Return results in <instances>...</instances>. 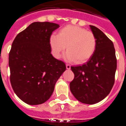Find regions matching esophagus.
I'll use <instances>...</instances> for the list:
<instances>
[{
  "label": "esophagus",
  "mask_w": 126,
  "mask_h": 126,
  "mask_svg": "<svg viewBox=\"0 0 126 126\" xmlns=\"http://www.w3.org/2000/svg\"><path fill=\"white\" fill-rule=\"evenodd\" d=\"M66 68L67 70H70L71 68V65L69 64H66Z\"/></svg>",
  "instance_id": "esophagus-1"
}]
</instances>
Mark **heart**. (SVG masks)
I'll return each mask as SVG.
<instances>
[{"label":"heart","mask_w":126,"mask_h":126,"mask_svg":"<svg viewBox=\"0 0 126 126\" xmlns=\"http://www.w3.org/2000/svg\"><path fill=\"white\" fill-rule=\"evenodd\" d=\"M50 45L54 56L60 57L61 53L66 48L64 58L67 61L83 63L94 53L96 39L94 34L78 26L67 25L59 30L58 34L50 37Z\"/></svg>","instance_id":"obj_1"}]
</instances>
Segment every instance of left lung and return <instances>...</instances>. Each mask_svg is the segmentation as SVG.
Returning a JSON list of instances; mask_svg holds the SVG:
<instances>
[{
	"label": "left lung",
	"instance_id": "1",
	"mask_svg": "<svg viewBox=\"0 0 126 126\" xmlns=\"http://www.w3.org/2000/svg\"><path fill=\"white\" fill-rule=\"evenodd\" d=\"M90 27L96 39L95 51L86 63L71 67L75 77L70 89L79 101L93 104L110 92L115 82L116 58L112 41L99 28Z\"/></svg>",
	"mask_w": 126,
	"mask_h": 126
}]
</instances>
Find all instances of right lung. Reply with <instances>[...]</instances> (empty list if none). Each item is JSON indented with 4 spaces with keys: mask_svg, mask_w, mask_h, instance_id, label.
Masks as SVG:
<instances>
[{
    "mask_svg": "<svg viewBox=\"0 0 126 126\" xmlns=\"http://www.w3.org/2000/svg\"><path fill=\"white\" fill-rule=\"evenodd\" d=\"M59 27L54 23H32L19 33L9 53L10 82L16 95L25 103L46 102L66 70L65 63L51 53L50 37Z\"/></svg>",
    "mask_w": 126,
    "mask_h": 126,
    "instance_id": "right-lung-1",
    "label": "right lung"
}]
</instances>
